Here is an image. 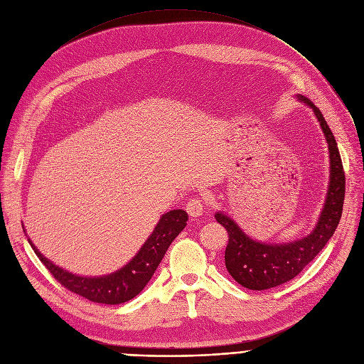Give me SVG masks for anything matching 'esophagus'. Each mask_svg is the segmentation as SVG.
Returning a JSON list of instances; mask_svg holds the SVG:
<instances>
[{
	"mask_svg": "<svg viewBox=\"0 0 364 364\" xmlns=\"http://www.w3.org/2000/svg\"><path fill=\"white\" fill-rule=\"evenodd\" d=\"M204 204H203V201L201 200H198V198H193V200H189L188 203H186V205H185V210L188 212V215L191 216V218H200L201 215H203V212H204Z\"/></svg>",
	"mask_w": 364,
	"mask_h": 364,
	"instance_id": "1",
	"label": "esophagus"
}]
</instances>
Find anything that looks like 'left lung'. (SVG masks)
<instances>
[{"label": "left lung", "mask_w": 364, "mask_h": 364, "mask_svg": "<svg viewBox=\"0 0 364 364\" xmlns=\"http://www.w3.org/2000/svg\"><path fill=\"white\" fill-rule=\"evenodd\" d=\"M298 100L313 109L318 119L331 161L327 194L314 230L289 243H264L249 237L227 213H215L216 220L227 228L230 235L225 249V267L238 284L250 290L271 289L295 279L331 240L342 216L345 173L335 136L313 102L302 95H298Z\"/></svg>", "instance_id": "8db88e82"}]
</instances>
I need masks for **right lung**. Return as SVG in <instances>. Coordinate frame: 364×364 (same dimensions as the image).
<instances>
[{
	"instance_id": "right-lung-1",
	"label": "right lung",
	"mask_w": 364,
	"mask_h": 364,
	"mask_svg": "<svg viewBox=\"0 0 364 364\" xmlns=\"http://www.w3.org/2000/svg\"><path fill=\"white\" fill-rule=\"evenodd\" d=\"M186 220L188 213L182 209L164 213L160 218L157 227L154 228L152 234L145 241V245L134 255L130 262L115 272L100 277H84L69 272L43 256V253L33 246L31 238H28V241L46 268L68 290L92 302L118 305L133 299L144 290L155 269L163 261L171 241L186 227Z\"/></svg>"
}]
</instances>
